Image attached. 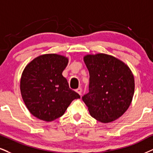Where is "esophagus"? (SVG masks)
Returning a JSON list of instances; mask_svg holds the SVG:
<instances>
[{
  "instance_id": "34e87169",
  "label": "esophagus",
  "mask_w": 153,
  "mask_h": 153,
  "mask_svg": "<svg viewBox=\"0 0 153 153\" xmlns=\"http://www.w3.org/2000/svg\"><path fill=\"white\" fill-rule=\"evenodd\" d=\"M76 91L78 93L79 95H82V88L81 87H79L77 89H76Z\"/></svg>"
}]
</instances>
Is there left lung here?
<instances>
[{
    "mask_svg": "<svg viewBox=\"0 0 153 153\" xmlns=\"http://www.w3.org/2000/svg\"><path fill=\"white\" fill-rule=\"evenodd\" d=\"M84 61L89 72V91L82 100L90 115L101 123L118 119L128 108L134 94L131 70L124 62L103 53L87 54Z\"/></svg>",
    "mask_w": 153,
    "mask_h": 153,
    "instance_id": "8db88e82",
    "label": "left lung"
}]
</instances>
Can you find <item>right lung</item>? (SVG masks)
Instances as JSON below:
<instances>
[{
	"label": "right lung",
	"instance_id": "1",
	"mask_svg": "<svg viewBox=\"0 0 153 153\" xmlns=\"http://www.w3.org/2000/svg\"><path fill=\"white\" fill-rule=\"evenodd\" d=\"M68 62L67 57L59 54H42L22 71V98L31 114L39 119L52 121L65 114L73 100L80 99L62 76Z\"/></svg>",
	"mask_w": 153,
	"mask_h": 153
}]
</instances>
